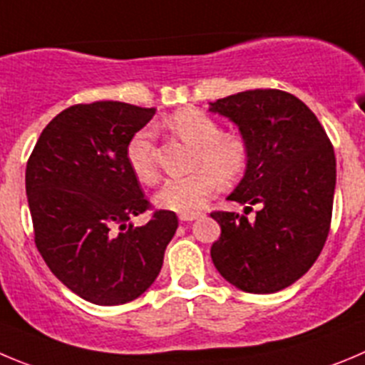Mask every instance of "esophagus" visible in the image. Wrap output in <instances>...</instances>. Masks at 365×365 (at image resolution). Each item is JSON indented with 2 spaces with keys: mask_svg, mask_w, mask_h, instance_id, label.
<instances>
[{
  "mask_svg": "<svg viewBox=\"0 0 365 365\" xmlns=\"http://www.w3.org/2000/svg\"><path fill=\"white\" fill-rule=\"evenodd\" d=\"M203 214L202 212H187V214H180V220L182 221H194L198 220V217H202Z\"/></svg>",
  "mask_w": 365,
  "mask_h": 365,
  "instance_id": "obj_1",
  "label": "esophagus"
}]
</instances>
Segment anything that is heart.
Listing matches in <instances>:
<instances>
[{"label":"heart","mask_w":365,"mask_h":365,"mask_svg":"<svg viewBox=\"0 0 365 365\" xmlns=\"http://www.w3.org/2000/svg\"><path fill=\"white\" fill-rule=\"evenodd\" d=\"M169 128L183 142L196 148L194 173L169 178L155 196V203L173 212H196L223 182H234L247 167V144L241 136L220 133V125L198 110H180L169 120ZM128 163L133 175L144 183L158 178L153 135L148 129L136 133L128 144ZM205 165V168H202Z\"/></svg>","instance_id":"1"}]
</instances>
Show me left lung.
Listing matches in <instances>:
<instances>
[{"mask_svg": "<svg viewBox=\"0 0 365 365\" xmlns=\"http://www.w3.org/2000/svg\"><path fill=\"white\" fill-rule=\"evenodd\" d=\"M247 144L245 175L227 196L257 205L254 220L212 212L221 236L210 248L220 272L248 294H275L312 268L329 232L336 162L313 111L281 90H248L209 102Z\"/></svg>", "mask_w": 365, "mask_h": 365, "instance_id": "8db88e82", "label": "left lung"}]
</instances>
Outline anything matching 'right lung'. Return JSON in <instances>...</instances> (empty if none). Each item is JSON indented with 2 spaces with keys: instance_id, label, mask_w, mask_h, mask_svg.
I'll return each mask as SVG.
<instances>
[{
  "instance_id": "obj_1",
  "label": "right lung",
  "mask_w": 365,
  "mask_h": 365,
  "mask_svg": "<svg viewBox=\"0 0 365 365\" xmlns=\"http://www.w3.org/2000/svg\"><path fill=\"white\" fill-rule=\"evenodd\" d=\"M155 113L117 101L70 106L43 129L26 163L37 250L66 288L93 304L140 297L178 229L171 210L131 223L149 202L128 163V144Z\"/></svg>"
}]
</instances>
